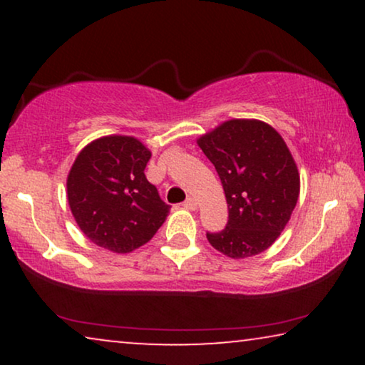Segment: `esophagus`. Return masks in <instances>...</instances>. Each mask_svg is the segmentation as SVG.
Instances as JSON below:
<instances>
[{
  "instance_id": "1",
  "label": "esophagus",
  "mask_w": 365,
  "mask_h": 365,
  "mask_svg": "<svg viewBox=\"0 0 365 365\" xmlns=\"http://www.w3.org/2000/svg\"><path fill=\"white\" fill-rule=\"evenodd\" d=\"M182 206L186 207L187 211H196V209H197V202H196V199H194V197H187L186 201L182 202Z\"/></svg>"
}]
</instances>
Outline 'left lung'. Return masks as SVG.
<instances>
[{"label": "left lung", "mask_w": 365, "mask_h": 365, "mask_svg": "<svg viewBox=\"0 0 365 365\" xmlns=\"http://www.w3.org/2000/svg\"><path fill=\"white\" fill-rule=\"evenodd\" d=\"M226 194L229 221L207 241L224 256L244 259L271 247L297 204L301 179L287 144L257 119H231L197 139Z\"/></svg>", "instance_id": "obj_1"}]
</instances>
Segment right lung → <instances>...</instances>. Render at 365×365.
I'll list each match as a JSON object with an SVG mask.
<instances>
[{
	"instance_id": "add662e5",
	"label": "right lung",
	"mask_w": 365,
	"mask_h": 365,
	"mask_svg": "<svg viewBox=\"0 0 365 365\" xmlns=\"http://www.w3.org/2000/svg\"><path fill=\"white\" fill-rule=\"evenodd\" d=\"M151 151L133 136H104L81 149L68 174V202L89 241L126 254L146 244L169 207L144 169Z\"/></svg>"
}]
</instances>
